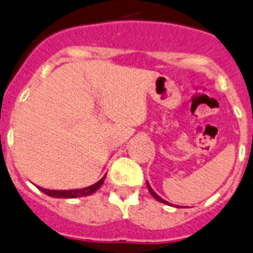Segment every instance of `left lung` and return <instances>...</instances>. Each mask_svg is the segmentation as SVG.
Here are the masks:
<instances>
[{
  "label": "left lung",
  "mask_w": 253,
  "mask_h": 253,
  "mask_svg": "<svg viewBox=\"0 0 253 253\" xmlns=\"http://www.w3.org/2000/svg\"><path fill=\"white\" fill-rule=\"evenodd\" d=\"M147 188H148V191H150V193H151V194H152L153 197L156 198V200H157V201H159V202H163V204H168V202H166V201H165V200H163V198L160 197V196H157V194H156V193H155V192H153V189H152V188H151V185H150V184H148V183H147Z\"/></svg>",
  "instance_id": "obj_1"
}]
</instances>
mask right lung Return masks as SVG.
<instances>
[{
	"instance_id": "add662e5",
	"label": "right lung",
	"mask_w": 253,
	"mask_h": 253,
	"mask_svg": "<svg viewBox=\"0 0 253 253\" xmlns=\"http://www.w3.org/2000/svg\"><path fill=\"white\" fill-rule=\"evenodd\" d=\"M106 175L103 176L101 180H98L97 183H94L93 185H89L87 188L83 189H71V191H51V189H44L40 188L43 193H46L49 197H56V198H77V197H85V196H89V194L94 193L97 189L100 188L101 185L103 184V180H105Z\"/></svg>"
}]
</instances>
